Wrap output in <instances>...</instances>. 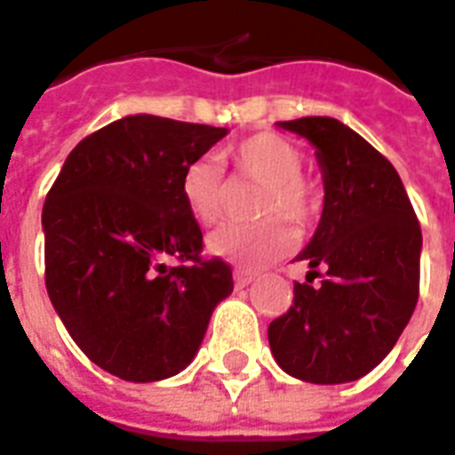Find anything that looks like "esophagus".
<instances>
[{"label":"esophagus","instance_id":"obj_1","mask_svg":"<svg viewBox=\"0 0 455 455\" xmlns=\"http://www.w3.org/2000/svg\"><path fill=\"white\" fill-rule=\"evenodd\" d=\"M234 282H235V286H238V289H243V286H248V283L255 282V274L243 272V269H235Z\"/></svg>","mask_w":455,"mask_h":455}]
</instances>
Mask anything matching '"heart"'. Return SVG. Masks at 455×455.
<instances>
[{
  "label": "heart",
  "mask_w": 455,
  "mask_h": 455,
  "mask_svg": "<svg viewBox=\"0 0 455 455\" xmlns=\"http://www.w3.org/2000/svg\"><path fill=\"white\" fill-rule=\"evenodd\" d=\"M305 155L293 140L279 133H252L227 145L217 162L197 159L181 173V197L197 224L214 227L227 210V183L231 179L258 186L251 203L255 224H228L210 235V251L241 267H262L291 251L293 235L282 221L307 228L324 207L320 181L303 172Z\"/></svg>",
  "instance_id": "1"
}]
</instances>
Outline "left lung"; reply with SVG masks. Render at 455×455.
<instances>
[{
	"mask_svg": "<svg viewBox=\"0 0 455 455\" xmlns=\"http://www.w3.org/2000/svg\"><path fill=\"white\" fill-rule=\"evenodd\" d=\"M279 126L317 148L327 193L320 227L298 255L310 265L307 282L293 283V303L267 329L269 346L298 379H360L387 358L415 310L420 221L394 164L353 128L329 116Z\"/></svg>",
	"mask_w": 455,
	"mask_h": 455,
	"instance_id": "1",
	"label": "left lung"
}]
</instances>
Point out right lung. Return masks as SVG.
I'll return each instance as SVG.
<instances>
[{"label": "right lung", "mask_w": 455, "mask_h": 455, "mask_svg": "<svg viewBox=\"0 0 455 455\" xmlns=\"http://www.w3.org/2000/svg\"><path fill=\"white\" fill-rule=\"evenodd\" d=\"M227 128L138 114L83 138L43 207L44 283L76 346L126 381L181 372L231 267L204 258L181 173ZM174 265L169 266L168 259Z\"/></svg>", "instance_id": "1"}]
</instances>
